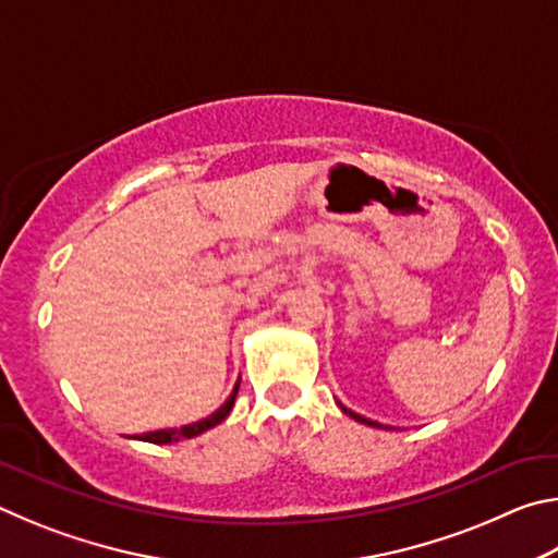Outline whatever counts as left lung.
<instances>
[{
  "instance_id": "1",
  "label": "left lung",
  "mask_w": 558,
  "mask_h": 558,
  "mask_svg": "<svg viewBox=\"0 0 558 558\" xmlns=\"http://www.w3.org/2000/svg\"><path fill=\"white\" fill-rule=\"evenodd\" d=\"M342 411H344L347 415H352V418H354V421H359V423H366V426L381 428V426H379V423H376V421H369V418H364V415H359V413H354V411H349V409H344V405H342Z\"/></svg>"
}]
</instances>
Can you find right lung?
<instances>
[{"label":"right lung","mask_w":558,"mask_h":558,"mask_svg":"<svg viewBox=\"0 0 558 558\" xmlns=\"http://www.w3.org/2000/svg\"><path fill=\"white\" fill-rule=\"evenodd\" d=\"M239 384H241V379H239ZM239 384H235L233 393L229 396V399H226V403L221 405V409L214 411L211 415H206L204 421H196V423H192V426H182V428H165V430L143 433V436H135V438L147 440V442H157V446H165V442H177V440H182V438H194V436H199V433H204V430L219 426V423H221V421L226 418V415L231 413V409H233L235 393H239Z\"/></svg>","instance_id":"add662e5"}]
</instances>
